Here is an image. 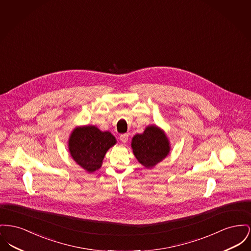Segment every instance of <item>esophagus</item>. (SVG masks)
<instances>
[{
    "instance_id": "obj_1",
    "label": "esophagus",
    "mask_w": 251,
    "mask_h": 251,
    "mask_svg": "<svg viewBox=\"0 0 251 251\" xmlns=\"http://www.w3.org/2000/svg\"><path fill=\"white\" fill-rule=\"evenodd\" d=\"M128 137H129V134L128 133H124V134H121L119 136V139L122 143H126L128 141Z\"/></svg>"
}]
</instances>
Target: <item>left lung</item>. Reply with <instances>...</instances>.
<instances>
[{
  "label": "left lung",
  "mask_w": 251,
  "mask_h": 251,
  "mask_svg": "<svg viewBox=\"0 0 251 251\" xmlns=\"http://www.w3.org/2000/svg\"><path fill=\"white\" fill-rule=\"evenodd\" d=\"M132 148L138 162L148 169L160 162L170 151L167 136L156 126H148L144 133L135 134Z\"/></svg>",
  "instance_id": "8db88e82"
}]
</instances>
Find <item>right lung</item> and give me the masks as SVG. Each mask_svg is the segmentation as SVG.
<instances>
[{"mask_svg":"<svg viewBox=\"0 0 251 251\" xmlns=\"http://www.w3.org/2000/svg\"><path fill=\"white\" fill-rule=\"evenodd\" d=\"M116 142L110 132H101L95 126H84L73 131L69 151L75 162L92 173L101 167L106 151Z\"/></svg>","mask_w":251,"mask_h":251,"instance_id":"obj_1","label":"right lung"}]
</instances>
